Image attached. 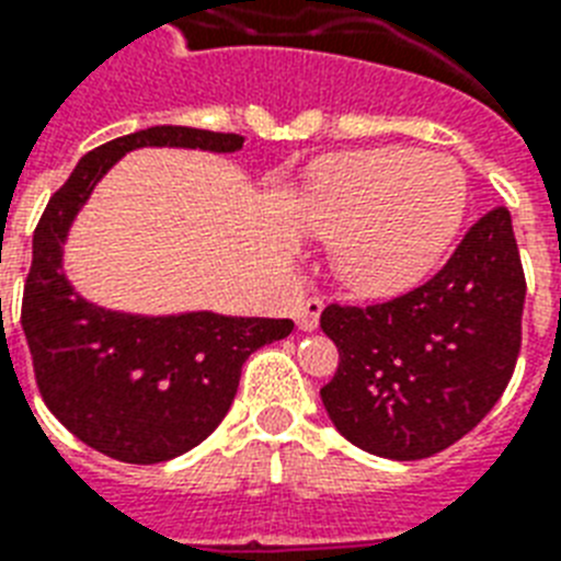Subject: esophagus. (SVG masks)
<instances>
[{
    "mask_svg": "<svg viewBox=\"0 0 561 561\" xmlns=\"http://www.w3.org/2000/svg\"><path fill=\"white\" fill-rule=\"evenodd\" d=\"M320 313H322V299H305L299 308H296V325L302 331H313L320 325Z\"/></svg>",
    "mask_w": 561,
    "mask_h": 561,
    "instance_id": "esophagus-1",
    "label": "esophagus"
}]
</instances>
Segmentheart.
Masks as SVG:
<instances>
[{
    "label": "heart",
    "instance_id": "obj_1",
    "mask_svg": "<svg viewBox=\"0 0 561 561\" xmlns=\"http://www.w3.org/2000/svg\"><path fill=\"white\" fill-rule=\"evenodd\" d=\"M467 209L461 163L403 147L359 149L325 163L305 218L331 241L340 279L357 294L394 296L430 276Z\"/></svg>",
    "mask_w": 561,
    "mask_h": 561
}]
</instances>
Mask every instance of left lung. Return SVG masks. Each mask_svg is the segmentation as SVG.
<instances>
[{
  "label": "left lung",
  "mask_w": 561,
  "mask_h": 561,
  "mask_svg": "<svg viewBox=\"0 0 561 561\" xmlns=\"http://www.w3.org/2000/svg\"><path fill=\"white\" fill-rule=\"evenodd\" d=\"M525 271L507 207L470 227L421 288L380 305H328L340 352L325 412L354 446L417 461L476 430L507 389L525 311Z\"/></svg>",
  "instance_id": "obj_1"
}]
</instances>
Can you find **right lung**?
I'll list each match as a JSON object with an SVG mask.
<instances>
[{"instance_id": "right-lung-1", "label": "right lung", "mask_w": 561, "mask_h": 561, "mask_svg": "<svg viewBox=\"0 0 561 561\" xmlns=\"http://www.w3.org/2000/svg\"><path fill=\"white\" fill-rule=\"evenodd\" d=\"M244 138L190 126H152L80 158L51 195L34 233L22 296V331L45 407L91 449L126 463H161L190 453L239 389L241 366L294 331L290 320L186 311L170 317L108 311L77 294L62 244L94 186L123 154L144 147L239 152Z\"/></svg>"}]
</instances>
